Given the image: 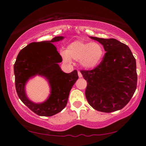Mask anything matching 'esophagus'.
<instances>
[{"label":"esophagus","instance_id":"esophagus-1","mask_svg":"<svg viewBox=\"0 0 146 146\" xmlns=\"http://www.w3.org/2000/svg\"><path fill=\"white\" fill-rule=\"evenodd\" d=\"M78 75L79 78H82V74L81 72L80 71H78Z\"/></svg>","mask_w":146,"mask_h":146}]
</instances>
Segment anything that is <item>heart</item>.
I'll return each mask as SVG.
<instances>
[{"label": "heart", "instance_id": "b5f03b06", "mask_svg": "<svg viewBox=\"0 0 146 146\" xmlns=\"http://www.w3.org/2000/svg\"><path fill=\"white\" fill-rule=\"evenodd\" d=\"M104 54L103 47L99 43L74 41L68 46L66 51L62 52L61 56L67 62H70L72 59L80 60L81 66L90 69L100 62Z\"/></svg>", "mask_w": 146, "mask_h": 146}]
</instances>
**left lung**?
<instances>
[{"mask_svg":"<svg viewBox=\"0 0 146 146\" xmlns=\"http://www.w3.org/2000/svg\"><path fill=\"white\" fill-rule=\"evenodd\" d=\"M103 45L105 53L100 64L91 70H80L87 81L85 95L89 104L102 112L122 109L137 87L135 59L129 48L114 38L90 36Z\"/></svg>","mask_w":146,"mask_h":146,"instance_id":"1","label":"left lung"}]
</instances>
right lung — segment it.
Masks as SVG:
<instances>
[{
	"instance_id": "right-lung-1",
	"label": "right lung",
	"mask_w": 146,
	"mask_h": 146,
	"mask_svg": "<svg viewBox=\"0 0 146 146\" xmlns=\"http://www.w3.org/2000/svg\"><path fill=\"white\" fill-rule=\"evenodd\" d=\"M63 38L56 36L49 41L29 44L20 51L14 65L16 90L19 98L40 116H52L62 110L67 104L72 87L78 79L77 70L65 73L58 65L62 59L52 42ZM36 75L46 77L51 87L49 98L40 104L30 101L25 92L27 81Z\"/></svg>"
}]
</instances>
